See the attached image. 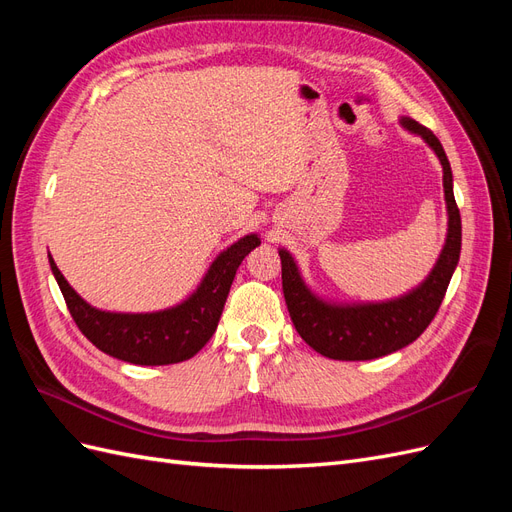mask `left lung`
<instances>
[{
    "mask_svg": "<svg viewBox=\"0 0 512 512\" xmlns=\"http://www.w3.org/2000/svg\"><path fill=\"white\" fill-rule=\"evenodd\" d=\"M401 126L418 134L436 151L442 164L448 232L442 254L427 280L399 299L382 303H327L309 290L297 262L280 250L282 288L294 329L322 356L335 361H369L412 344L438 314L461 252V215L453 194V173L438 136L421 123L404 117Z\"/></svg>",
    "mask_w": 512,
    "mask_h": 512,
    "instance_id": "left-lung-1",
    "label": "left lung"
}]
</instances>
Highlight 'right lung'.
<instances>
[{
    "label": "right lung",
    "mask_w": 512,
    "mask_h": 512,
    "mask_svg": "<svg viewBox=\"0 0 512 512\" xmlns=\"http://www.w3.org/2000/svg\"><path fill=\"white\" fill-rule=\"evenodd\" d=\"M258 245V235H245L232 243L213 260L194 294L175 307L151 314H115L91 307L66 282L51 256L49 262L76 327L91 344L126 363L170 365L192 359L209 342L239 265Z\"/></svg>",
    "instance_id": "1"
}]
</instances>
